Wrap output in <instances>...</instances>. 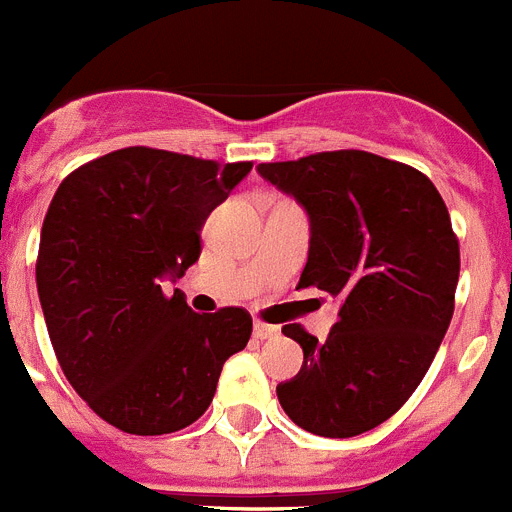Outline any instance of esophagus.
<instances>
[{"label": "esophagus", "instance_id": "esophagus-1", "mask_svg": "<svg viewBox=\"0 0 512 512\" xmlns=\"http://www.w3.org/2000/svg\"><path fill=\"white\" fill-rule=\"evenodd\" d=\"M276 335H279V327L264 325V322H256V325H253V337H256V340H274Z\"/></svg>", "mask_w": 512, "mask_h": 512}]
</instances>
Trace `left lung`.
I'll list each match as a JSON object with an SVG mask.
<instances>
[{
    "instance_id": "1",
    "label": "left lung",
    "mask_w": 512,
    "mask_h": 512,
    "mask_svg": "<svg viewBox=\"0 0 512 512\" xmlns=\"http://www.w3.org/2000/svg\"><path fill=\"white\" fill-rule=\"evenodd\" d=\"M256 170L309 218L299 287L340 299L327 340L284 325L304 363L276 396L304 431L358 437L409 401L447 335L459 279L449 210L419 170L360 149Z\"/></svg>"
}]
</instances>
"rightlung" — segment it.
<instances>
[{
	"instance_id": "right-lung-1",
	"label": "right lung",
	"mask_w": 512,
	"mask_h": 512,
	"mask_svg": "<svg viewBox=\"0 0 512 512\" xmlns=\"http://www.w3.org/2000/svg\"><path fill=\"white\" fill-rule=\"evenodd\" d=\"M251 162L126 147L60 182L40 233L37 294L75 393L116 429L172 434L205 414L251 314L192 312L164 292L200 259L208 215Z\"/></svg>"
}]
</instances>
